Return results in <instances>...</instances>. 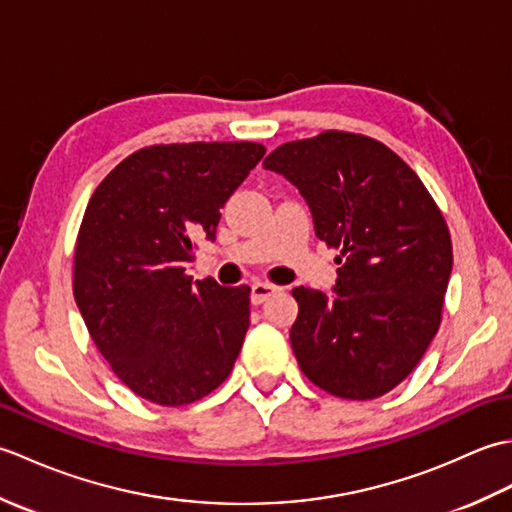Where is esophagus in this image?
<instances>
[{"mask_svg": "<svg viewBox=\"0 0 512 512\" xmlns=\"http://www.w3.org/2000/svg\"><path fill=\"white\" fill-rule=\"evenodd\" d=\"M275 292H279L277 286L273 284H264V281H255L253 286H250V301L259 306V303H264L268 297H273Z\"/></svg>", "mask_w": 512, "mask_h": 512, "instance_id": "esophagus-1", "label": "esophagus"}]
</instances>
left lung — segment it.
<instances>
[{"instance_id": "left-lung-1", "label": "left lung", "mask_w": 512, "mask_h": 512, "mask_svg": "<svg viewBox=\"0 0 512 512\" xmlns=\"http://www.w3.org/2000/svg\"><path fill=\"white\" fill-rule=\"evenodd\" d=\"M295 184L314 235L341 250L334 295L295 288L301 372L332 396L372 400L402 383L440 328L453 268L447 222L405 160L374 138L323 132L266 156Z\"/></svg>"}]
</instances>
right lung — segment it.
<instances>
[{
	"label": "right lung",
	"mask_w": 512,
	"mask_h": 512,
	"mask_svg": "<svg viewBox=\"0 0 512 512\" xmlns=\"http://www.w3.org/2000/svg\"><path fill=\"white\" fill-rule=\"evenodd\" d=\"M257 143L154 145L110 171L85 209L74 301L114 374L165 407L211 394L231 374L250 323V288L193 281L195 239L264 158Z\"/></svg>",
	"instance_id": "obj_1"
}]
</instances>
